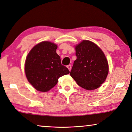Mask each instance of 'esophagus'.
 Listing matches in <instances>:
<instances>
[{
    "label": "esophagus",
    "mask_w": 132,
    "mask_h": 132,
    "mask_svg": "<svg viewBox=\"0 0 132 132\" xmlns=\"http://www.w3.org/2000/svg\"><path fill=\"white\" fill-rule=\"evenodd\" d=\"M67 68H68V69H69V71H70L71 70V69H72V66H71V65L70 64H69L68 66H67Z\"/></svg>",
    "instance_id": "obj_1"
}]
</instances>
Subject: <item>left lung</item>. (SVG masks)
I'll return each instance as SVG.
<instances>
[{
    "mask_svg": "<svg viewBox=\"0 0 132 132\" xmlns=\"http://www.w3.org/2000/svg\"><path fill=\"white\" fill-rule=\"evenodd\" d=\"M75 50L77 59L70 76L83 89H97L105 81L109 72L108 62L103 51L89 40H83Z\"/></svg>",
    "mask_w": 132,
    "mask_h": 132,
    "instance_id": "left-lung-1",
    "label": "left lung"
}]
</instances>
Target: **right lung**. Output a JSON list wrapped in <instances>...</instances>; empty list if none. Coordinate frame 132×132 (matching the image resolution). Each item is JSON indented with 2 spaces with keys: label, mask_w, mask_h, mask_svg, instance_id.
I'll return each instance as SVG.
<instances>
[{
  "label": "right lung",
  "mask_w": 132,
  "mask_h": 132,
  "mask_svg": "<svg viewBox=\"0 0 132 132\" xmlns=\"http://www.w3.org/2000/svg\"><path fill=\"white\" fill-rule=\"evenodd\" d=\"M57 46L50 42H42L33 47L27 56L25 74L29 82L40 92L49 91L57 84L58 79L70 73L62 65L56 53Z\"/></svg>",
  "instance_id": "obj_1"
}]
</instances>
